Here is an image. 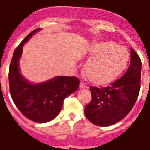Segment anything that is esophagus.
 Returning <instances> with one entry per match:
<instances>
[{
	"mask_svg": "<svg viewBox=\"0 0 150 150\" xmlns=\"http://www.w3.org/2000/svg\"><path fill=\"white\" fill-rule=\"evenodd\" d=\"M80 87L81 89H84V88H87V86H86V84L84 83L83 82H80Z\"/></svg>",
	"mask_w": 150,
	"mask_h": 150,
	"instance_id": "esophagus-1",
	"label": "esophagus"
}]
</instances>
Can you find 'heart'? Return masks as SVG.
Returning <instances> with one entry per match:
<instances>
[{
  "instance_id": "b5f03b06",
  "label": "heart",
  "mask_w": 150,
  "mask_h": 150,
  "mask_svg": "<svg viewBox=\"0 0 150 150\" xmlns=\"http://www.w3.org/2000/svg\"><path fill=\"white\" fill-rule=\"evenodd\" d=\"M91 57L85 65V73L92 82L104 84L115 80L125 70L129 53L113 41H98L89 47Z\"/></svg>"
}]
</instances>
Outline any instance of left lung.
<instances>
[{
	"instance_id": "8db88e82",
	"label": "left lung",
	"mask_w": 150,
	"mask_h": 150,
	"mask_svg": "<svg viewBox=\"0 0 150 150\" xmlns=\"http://www.w3.org/2000/svg\"><path fill=\"white\" fill-rule=\"evenodd\" d=\"M130 54V65L122 77L105 87H90L92 100L84 112L93 124L111 126L124 118L134 106L140 90L142 64L133 48Z\"/></svg>"
}]
</instances>
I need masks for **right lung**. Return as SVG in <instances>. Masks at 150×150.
<instances>
[{
  "instance_id": "right-lung-1",
  "label": "right lung",
  "mask_w": 150,
  "mask_h": 150,
  "mask_svg": "<svg viewBox=\"0 0 150 150\" xmlns=\"http://www.w3.org/2000/svg\"><path fill=\"white\" fill-rule=\"evenodd\" d=\"M40 28L33 30L13 52L9 68L10 93L14 104L22 114L40 123L54 120L61 110L64 99L76 91L80 80L76 76H56L51 80L32 84L21 74L19 60L23 46Z\"/></svg>"
}]
</instances>
